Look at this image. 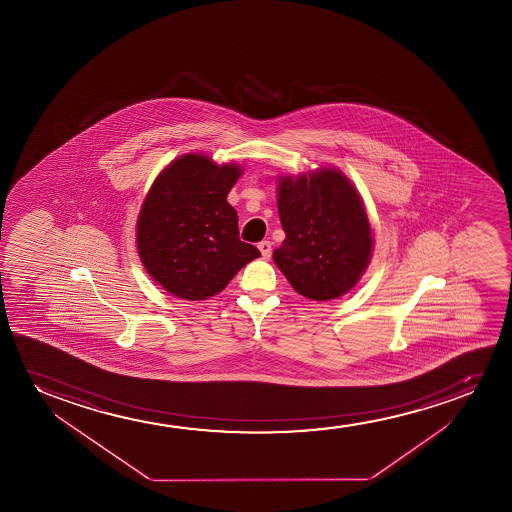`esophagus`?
I'll return each mask as SVG.
<instances>
[{"label":"esophagus","mask_w":512,"mask_h":512,"mask_svg":"<svg viewBox=\"0 0 512 512\" xmlns=\"http://www.w3.org/2000/svg\"><path fill=\"white\" fill-rule=\"evenodd\" d=\"M260 253H262V259H269L271 257V253H273V248H271V243L269 241H260L259 245Z\"/></svg>","instance_id":"1"}]
</instances>
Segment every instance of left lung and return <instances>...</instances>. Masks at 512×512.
I'll return each mask as SVG.
<instances>
[{"mask_svg": "<svg viewBox=\"0 0 512 512\" xmlns=\"http://www.w3.org/2000/svg\"><path fill=\"white\" fill-rule=\"evenodd\" d=\"M278 215L285 239L274 264L297 294L332 301L357 285L374 250L364 199L334 166L278 176Z\"/></svg>", "mask_w": 512, "mask_h": 512, "instance_id": "left-lung-1", "label": "left lung"}]
</instances>
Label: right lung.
I'll return each instance as SVG.
<instances>
[{
  "label": "right lung",
  "instance_id": "add662e5",
  "mask_svg": "<svg viewBox=\"0 0 512 512\" xmlns=\"http://www.w3.org/2000/svg\"><path fill=\"white\" fill-rule=\"evenodd\" d=\"M241 175L236 162L190 152L155 178L136 222V248L148 276L169 294L210 299L260 257L239 239L238 213L227 203Z\"/></svg>",
  "mask_w": 512,
  "mask_h": 512
}]
</instances>
